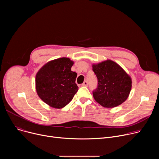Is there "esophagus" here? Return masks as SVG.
<instances>
[{"instance_id": "esophagus-1", "label": "esophagus", "mask_w": 159, "mask_h": 159, "mask_svg": "<svg viewBox=\"0 0 159 159\" xmlns=\"http://www.w3.org/2000/svg\"><path fill=\"white\" fill-rule=\"evenodd\" d=\"M88 82L87 81H84V83H83V84H82V86H88Z\"/></svg>"}]
</instances>
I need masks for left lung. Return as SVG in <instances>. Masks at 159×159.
<instances>
[{
	"label": "left lung",
	"mask_w": 159,
	"mask_h": 159,
	"mask_svg": "<svg viewBox=\"0 0 159 159\" xmlns=\"http://www.w3.org/2000/svg\"><path fill=\"white\" fill-rule=\"evenodd\" d=\"M98 79L97 88L93 91L94 99L104 107L111 108L126 101L131 89L129 75L117 63L106 60L92 64Z\"/></svg>",
	"instance_id": "8db88e82"
}]
</instances>
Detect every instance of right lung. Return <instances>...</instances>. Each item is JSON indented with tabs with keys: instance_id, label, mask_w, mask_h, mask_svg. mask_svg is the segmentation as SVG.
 Here are the masks:
<instances>
[{
	"instance_id": "1",
	"label": "right lung",
	"mask_w": 159,
	"mask_h": 159,
	"mask_svg": "<svg viewBox=\"0 0 159 159\" xmlns=\"http://www.w3.org/2000/svg\"><path fill=\"white\" fill-rule=\"evenodd\" d=\"M74 62L62 57L49 61L35 77L37 95L50 107L61 109L68 104L77 92V73L71 70Z\"/></svg>"
}]
</instances>
